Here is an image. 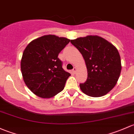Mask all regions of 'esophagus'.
I'll return each mask as SVG.
<instances>
[{
	"instance_id": "obj_1",
	"label": "esophagus",
	"mask_w": 134,
	"mask_h": 134,
	"mask_svg": "<svg viewBox=\"0 0 134 134\" xmlns=\"http://www.w3.org/2000/svg\"><path fill=\"white\" fill-rule=\"evenodd\" d=\"M73 72H74V74H76V72H77V68H75V67L74 68V69H73Z\"/></svg>"
}]
</instances>
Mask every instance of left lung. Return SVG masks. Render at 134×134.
<instances>
[{"label":"left lung","mask_w":134,"mask_h":134,"mask_svg":"<svg viewBox=\"0 0 134 134\" xmlns=\"http://www.w3.org/2000/svg\"><path fill=\"white\" fill-rule=\"evenodd\" d=\"M70 42L82 54L87 68V80L79 85L81 91L90 97L105 96L115 86L121 74L118 49L97 35L79 37Z\"/></svg>","instance_id":"1"}]
</instances>
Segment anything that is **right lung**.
<instances>
[{
    "mask_svg": "<svg viewBox=\"0 0 134 134\" xmlns=\"http://www.w3.org/2000/svg\"><path fill=\"white\" fill-rule=\"evenodd\" d=\"M70 40L54 35L33 40L23 52L22 75L27 87L39 97L50 98L64 89L71 75L62 67L58 55Z\"/></svg>",
    "mask_w": 134,
    "mask_h": 134,
    "instance_id": "1",
    "label": "right lung"
}]
</instances>
